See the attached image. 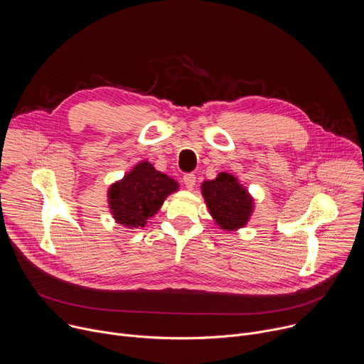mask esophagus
I'll return each instance as SVG.
<instances>
[{"label":"esophagus","mask_w":364,"mask_h":364,"mask_svg":"<svg viewBox=\"0 0 364 364\" xmlns=\"http://www.w3.org/2000/svg\"><path fill=\"white\" fill-rule=\"evenodd\" d=\"M183 181H184L186 187H187L188 190H191V188L196 186V176H194V174H191V173H188V174H184V177H183Z\"/></svg>","instance_id":"34e87169"}]
</instances>
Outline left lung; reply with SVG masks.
Returning a JSON list of instances; mask_svg holds the SVG:
<instances>
[{
  "label": "left lung",
  "instance_id": "1",
  "mask_svg": "<svg viewBox=\"0 0 364 364\" xmlns=\"http://www.w3.org/2000/svg\"><path fill=\"white\" fill-rule=\"evenodd\" d=\"M201 196L210 216L225 232L245 228L255 210L252 194L229 173H219L215 180L203 181Z\"/></svg>",
  "mask_w": 364,
  "mask_h": 364
}]
</instances>
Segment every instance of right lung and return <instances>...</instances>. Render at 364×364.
<instances>
[{
	"label": "right lung",
	"instance_id": "add662e5",
	"mask_svg": "<svg viewBox=\"0 0 364 364\" xmlns=\"http://www.w3.org/2000/svg\"><path fill=\"white\" fill-rule=\"evenodd\" d=\"M178 188L180 184L173 177L157 171L146 160L139 161L109 186V212L115 223L127 229H142L159 213L166 198Z\"/></svg>",
	"mask_w": 364,
	"mask_h": 364
}]
</instances>
